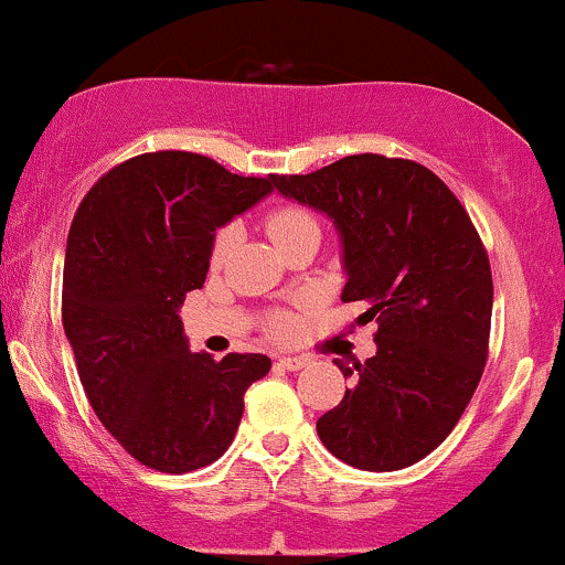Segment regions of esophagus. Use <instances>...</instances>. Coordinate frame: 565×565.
Masks as SVG:
<instances>
[{
	"mask_svg": "<svg viewBox=\"0 0 565 565\" xmlns=\"http://www.w3.org/2000/svg\"><path fill=\"white\" fill-rule=\"evenodd\" d=\"M278 365H281V369H287V371H300V369H305V365H308V358L281 355V358H278Z\"/></svg>",
	"mask_w": 565,
	"mask_h": 565,
	"instance_id": "esophagus-1",
	"label": "esophagus"
}]
</instances>
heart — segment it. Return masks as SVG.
Masks as SVG:
<instances>
[{"mask_svg": "<svg viewBox=\"0 0 565 565\" xmlns=\"http://www.w3.org/2000/svg\"><path fill=\"white\" fill-rule=\"evenodd\" d=\"M310 226H316V221H312V215L305 213L302 207H278L268 217H265V228H268L270 239L276 242V247H278V244L287 242L289 236L300 234V231L310 228ZM234 242H236V231L234 228L217 231L215 242H213V253H210V260H213V265L226 263L231 249H234ZM291 326H295V321H291L289 316H278L274 329L278 331V334H287V331H291Z\"/></svg>", "mask_w": 565, "mask_h": 565, "instance_id": "heart-1", "label": "heart"}]
</instances>
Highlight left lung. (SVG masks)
I'll use <instances>...</instances> for the list:
<instances>
[{"mask_svg": "<svg viewBox=\"0 0 565 565\" xmlns=\"http://www.w3.org/2000/svg\"><path fill=\"white\" fill-rule=\"evenodd\" d=\"M291 202L323 213L342 247V300L379 316L376 355L318 418L326 450L363 471L418 463L477 392L492 321V270L471 217L429 168L350 154L308 175H270Z\"/></svg>", "mask_w": 565, "mask_h": 565, "instance_id": "left-lung-1", "label": "left lung"}]
</instances>
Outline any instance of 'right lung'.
<instances>
[{
  "label": "right lung",
  "instance_id": "add662e5",
  "mask_svg": "<svg viewBox=\"0 0 565 565\" xmlns=\"http://www.w3.org/2000/svg\"><path fill=\"white\" fill-rule=\"evenodd\" d=\"M274 192L194 152H149L84 196L65 249L63 326L94 413L126 452L186 473L226 452L260 352L189 350L181 305L205 284L215 231Z\"/></svg>",
  "mask_w": 565,
  "mask_h": 565
}]
</instances>
